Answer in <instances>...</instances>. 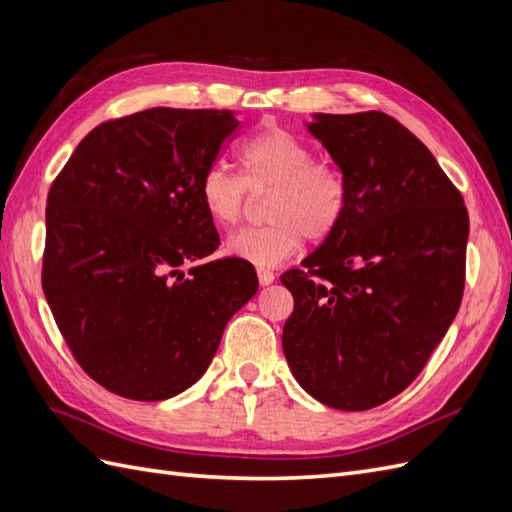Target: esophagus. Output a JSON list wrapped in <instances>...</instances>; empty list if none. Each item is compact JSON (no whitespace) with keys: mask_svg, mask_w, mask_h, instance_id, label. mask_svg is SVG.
I'll return each instance as SVG.
<instances>
[{"mask_svg":"<svg viewBox=\"0 0 512 512\" xmlns=\"http://www.w3.org/2000/svg\"><path fill=\"white\" fill-rule=\"evenodd\" d=\"M256 275H258L260 286H269V284H273V280H275V273L269 271V269H265V267H258V269H256Z\"/></svg>","mask_w":512,"mask_h":512,"instance_id":"1","label":"esophagus"}]
</instances>
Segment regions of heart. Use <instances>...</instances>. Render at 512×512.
<instances>
[{"mask_svg":"<svg viewBox=\"0 0 512 512\" xmlns=\"http://www.w3.org/2000/svg\"><path fill=\"white\" fill-rule=\"evenodd\" d=\"M241 177L209 166L198 194L215 226L235 228L250 205V192H269L262 226L243 228L228 252L252 265L273 267L299 252L305 237L322 241L337 230L348 205V183L339 166L314 160V149L284 128H269L237 149Z\"/></svg>","mask_w":512,"mask_h":512,"instance_id":"1","label":"heart"}]
</instances>
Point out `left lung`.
I'll return each mask as SVG.
<instances>
[{
  "mask_svg": "<svg viewBox=\"0 0 512 512\" xmlns=\"http://www.w3.org/2000/svg\"><path fill=\"white\" fill-rule=\"evenodd\" d=\"M342 168L348 205L301 269L282 275L294 309L282 348L320 404L359 412L414 382L455 320L470 218L431 151L386 113L309 123Z\"/></svg>",
  "mask_w": 512,
  "mask_h": 512,
  "instance_id": "left-lung-1",
  "label": "left lung"
}]
</instances>
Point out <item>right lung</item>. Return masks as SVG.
Wrapping results in <instances>:
<instances>
[{"instance_id": "right-lung-1", "label": "right lung", "mask_w": 512, "mask_h": 512, "mask_svg": "<svg viewBox=\"0 0 512 512\" xmlns=\"http://www.w3.org/2000/svg\"><path fill=\"white\" fill-rule=\"evenodd\" d=\"M237 128L209 108L108 119L51 183L42 290L76 363L106 391L179 395L258 290L252 262L207 260L220 235L198 194Z\"/></svg>"}]
</instances>
